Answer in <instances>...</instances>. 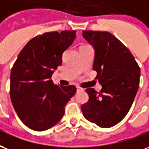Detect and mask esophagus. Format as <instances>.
I'll return each instance as SVG.
<instances>
[{
	"label": "esophagus",
	"mask_w": 149,
	"mask_h": 149,
	"mask_svg": "<svg viewBox=\"0 0 149 149\" xmlns=\"http://www.w3.org/2000/svg\"><path fill=\"white\" fill-rule=\"evenodd\" d=\"M82 88L79 87V86H77V91H82Z\"/></svg>",
	"instance_id": "34e87169"
}]
</instances>
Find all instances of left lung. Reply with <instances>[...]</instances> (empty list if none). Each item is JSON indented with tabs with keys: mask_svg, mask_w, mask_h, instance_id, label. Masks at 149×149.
Instances as JSON below:
<instances>
[{
	"mask_svg": "<svg viewBox=\"0 0 149 149\" xmlns=\"http://www.w3.org/2000/svg\"><path fill=\"white\" fill-rule=\"evenodd\" d=\"M82 36L93 46V70L102 85L97 93L86 89L89 100L81 107L86 119L102 128L119 123L134 101L140 83L141 70L132 53L108 31H83Z\"/></svg>",
	"mask_w": 149,
	"mask_h": 149,
	"instance_id": "8db88e82",
	"label": "left lung"
}]
</instances>
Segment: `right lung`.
Here are the masks:
<instances>
[{"label":"right lung","mask_w":149,"mask_h":149,"mask_svg":"<svg viewBox=\"0 0 149 149\" xmlns=\"http://www.w3.org/2000/svg\"><path fill=\"white\" fill-rule=\"evenodd\" d=\"M75 33L52 31L36 36L19 52L12 68L11 101L20 120L31 130L44 131L56 125L75 94L74 86L55 85L51 79Z\"/></svg>","instance_id":"right-lung-1"}]
</instances>
